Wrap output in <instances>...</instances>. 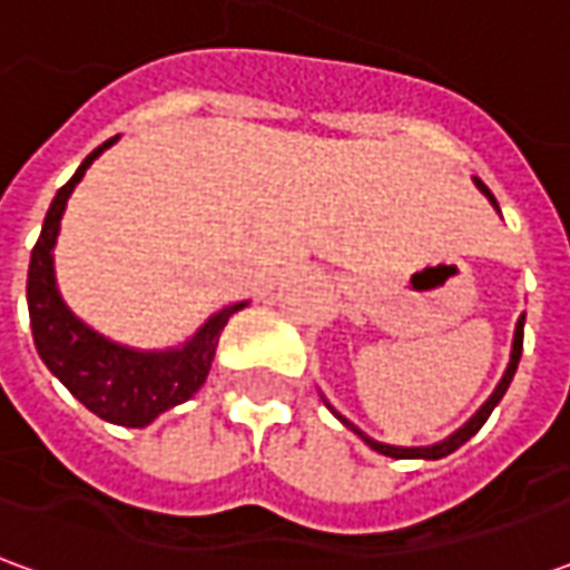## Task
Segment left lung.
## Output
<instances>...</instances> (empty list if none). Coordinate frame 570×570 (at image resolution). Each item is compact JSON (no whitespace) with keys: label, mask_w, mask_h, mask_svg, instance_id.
Here are the masks:
<instances>
[{"label":"left lung","mask_w":570,"mask_h":570,"mask_svg":"<svg viewBox=\"0 0 570 570\" xmlns=\"http://www.w3.org/2000/svg\"><path fill=\"white\" fill-rule=\"evenodd\" d=\"M473 183H476L479 191H482V195L489 198L491 207L501 213V207H498V200H494V195H491V191H489V186H485V183H482L479 176H473ZM522 335H525V314H522V317L515 321L513 347H510V363H507V372H503V379H501V382H498V387H494L489 400H485V403H482V406H479L476 412L470 415V421H464V424L454 430V433H449L445 440L433 442V445H391V442L372 440V436H366V433H363V430H360L357 424H351V421H347L345 415H338V412H335V409L330 406V403H326V396H323V403L330 406V412H333L335 419L342 421V424H345L347 430H354L360 440L370 445L372 452L387 454V458H424V461H440V458H445V454L458 452V449H461V445H464V442L470 440V436H476L479 428H482V424L489 421V415H491V412H494V406H498V403H501V400H503V394H507V387H510V382H513L515 366H519V357H522Z\"/></svg>","instance_id":"8db88e82"}]
</instances>
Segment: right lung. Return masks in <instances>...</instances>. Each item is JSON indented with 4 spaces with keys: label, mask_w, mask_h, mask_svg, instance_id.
Returning <instances> with one entry per match:
<instances>
[{
    "label": "right lung",
    "mask_w": 570,
    "mask_h": 570,
    "mask_svg": "<svg viewBox=\"0 0 570 570\" xmlns=\"http://www.w3.org/2000/svg\"><path fill=\"white\" fill-rule=\"evenodd\" d=\"M106 140L79 164L67 186L57 188L51 207L45 213L42 235L36 240L27 274V305H30L32 342L42 363L57 375L81 406L91 409L97 419L121 428H146L167 409L186 403L200 391L210 375L216 345L232 314L247 308L249 302L225 305L200 323L198 333L183 345L164 351L118 345L88 323L79 321L57 289L55 244L60 235V219L67 210L72 188L79 186L85 170L104 155L112 142Z\"/></svg>",
    "instance_id": "obj_1"
}]
</instances>
